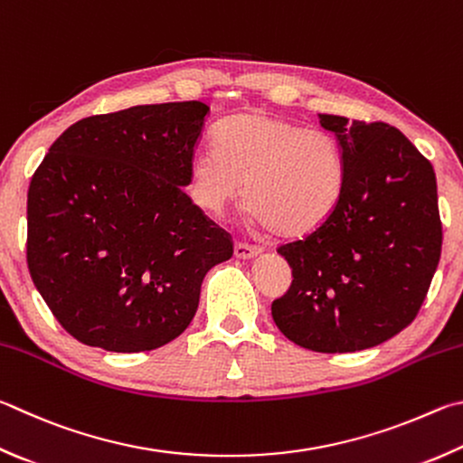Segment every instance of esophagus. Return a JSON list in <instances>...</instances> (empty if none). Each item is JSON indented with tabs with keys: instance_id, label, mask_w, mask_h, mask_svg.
<instances>
[{
	"instance_id": "obj_1",
	"label": "esophagus",
	"mask_w": 463,
	"mask_h": 463,
	"mask_svg": "<svg viewBox=\"0 0 463 463\" xmlns=\"http://www.w3.org/2000/svg\"><path fill=\"white\" fill-rule=\"evenodd\" d=\"M260 253H263V249L253 247V245H247V242H237V245H234V257L242 259V260L255 259Z\"/></svg>"
}]
</instances>
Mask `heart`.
<instances>
[{
    "label": "heart",
    "instance_id": "heart-1",
    "mask_svg": "<svg viewBox=\"0 0 463 463\" xmlns=\"http://www.w3.org/2000/svg\"><path fill=\"white\" fill-rule=\"evenodd\" d=\"M192 196L221 214L242 196L245 208L277 237L316 231L338 203L344 159L338 141L322 129L260 111L239 113L216 129V147L190 159Z\"/></svg>",
    "mask_w": 463,
    "mask_h": 463
}]
</instances>
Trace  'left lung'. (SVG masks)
Masks as SVG:
<instances>
[{
    "instance_id": "left-lung-1",
    "label": "left lung",
    "mask_w": 463,
    "mask_h": 463,
    "mask_svg": "<svg viewBox=\"0 0 463 463\" xmlns=\"http://www.w3.org/2000/svg\"><path fill=\"white\" fill-rule=\"evenodd\" d=\"M344 159L332 214L279 247L291 288L271 306L285 338L314 352L378 346L413 322L441 257L433 165L397 128L319 113Z\"/></svg>"
}]
</instances>
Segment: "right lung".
<instances>
[{"label": "right lung", "mask_w": 463, "mask_h": 463, "mask_svg": "<svg viewBox=\"0 0 463 463\" xmlns=\"http://www.w3.org/2000/svg\"><path fill=\"white\" fill-rule=\"evenodd\" d=\"M210 107L137 105L71 125L28 190V269L71 335L146 352L186 330L232 242L184 192Z\"/></svg>", "instance_id": "right-lung-1"}]
</instances>
